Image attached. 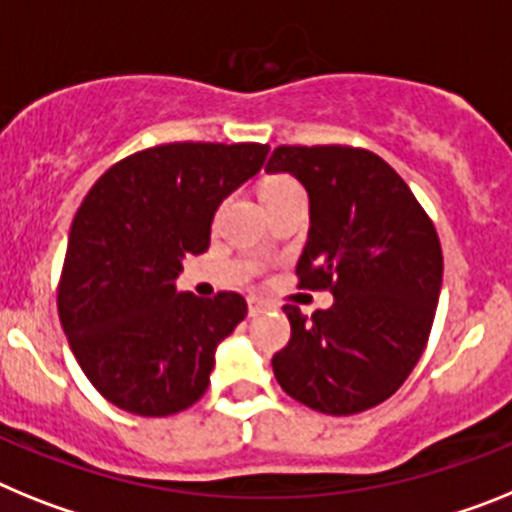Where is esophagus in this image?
I'll use <instances>...</instances> for the list:
<instances>
[{
    "label": "esophagus",
    "instance_id": "34e87169",
    "mask_svg": "<svg viewBox=\"0 0 512 512\" xmlns=\"http://www.w3.org/2000/svg\"><path fill=\"white\" fill-rule=\"evenodd\" d=\"M262 309H265V301L257 299V296H250V299H247V311H250V317H255L257 311Z\"/></svg>",
    "mask_w": 512,
    "mask_h": 512
}]
</instances>
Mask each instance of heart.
I'll return each mask as SVG.
<instances>
[{"label":"heart","instance_id":"1","mask_svg":"<svg viewBox=\"0 0 512 512\" xmlns=\"http://www.w3.org/2000/svg\"><path fill=\"white\" fill-rule=\"evenodd\" d=\"M291 190H299V185H296L291 177L270 175V177H265V180H262L260 198H262V203L273 201V198H278V195H283V193H291Z\"/></svg>","mask_w":512,"mask_h":512}]
</instances>
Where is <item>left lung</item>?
<instances>
[{
    "label": "left lung",
    "mask_w": 512,
    "mask_h": 512,
    "mask_svg": "<svg viewBox=\"0 0 512 512\" xmlns=\"http://www.w3.org/2000/svg\"><path fill=\"white\" fill-rule=\"evenodd\" d=\"M268 172L309 193L299 288H330L335 304L309 317L286 304L291 340L273 373L296 402L355 415L389 399L428 345L441 296V239L407 182L353 146H278Z\"/></svg>",
    "instance_id": "obj_1"
}]
</instances>
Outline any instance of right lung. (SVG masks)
I'll return each instance as SVG.
<instances>
[{
    "mask_svg": "<svg viewBox=\"0 0 512 512\" xmlns=\"http://www.w3.org/2000/svg\"><path fill=\"white\" fill-rule=\"evenodd\" d=\"M268 144L151 146L113 164L79 206L59 281L71 353L102 397L141 417L188 410L213 355L247 317L234 291L177 293L188 255L211 242L226 195L257 175Z\"/></svg>",
    "mask_w": 512,
    "mask_h": 512,
    "instance_id": "right-lung-1",
    "label": "right lung"
}]
</instances>
